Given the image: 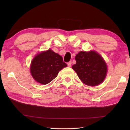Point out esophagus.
I'll return each mask as SVG.
<instances>
[{
	"mask_svg": "<svg viewBox=\"0 0 130 130\" xmlns=\"http://www.w3.org/2000/svg\"><path fill=\"white\" fill-rule=\"evenodd\" d=\"M71 65H72V62L71 61H69V62L68 63V66L69 67H71Z\"/></svg>",
	"mask_w": 130,
	"mask_h": 130,
	"instance_id": "obj_1",
	"label": "esophagus"
}]
</instances>
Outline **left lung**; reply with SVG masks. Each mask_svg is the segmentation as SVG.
Returning a JSON list of instances; mask_svg holds the SVG:
<instances>
[{
	"label": "left lung",
	"instance_id": "8db88e82",
	"mask_svg": "<svg viewBox=\"0 0 130 130\" xmlns=\"http://www.w3.org/2000/svg\"><path fill=\"white\" fill-rule=\"evenodd\" d=\"M75 60L76 63L72 68L85 85L96 86L104 80L107 73V64L98 53L80 52L76 56Z\"/></svg>",
	"mask_w": 130,
	"mask_h": 130
}]
</instances>
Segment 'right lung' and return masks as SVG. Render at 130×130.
<instances>
[{
  "instance_id": "1",
  "label": "right lung",
  "mask_w": 130,
  "mask_h": 130,
  "mask_svg": "<svg viewBox=\"0 0 130 130\" xmlns=\"http://www.w3.org/2000/svg\"><path fill=\"white\" fill-rule=\"evenodd\" d=\"M67 67L60 55L49 49L35 56L30 65V72L35 81L45 85L51 82L59 71Z\"/></svg>"
}]
</instances>
